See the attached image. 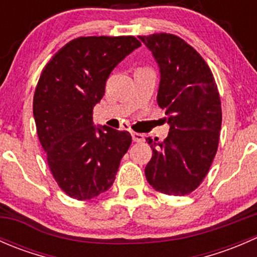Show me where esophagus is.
I'll return each mask as SVG.
<instances>
[{
  "instance_id": "obj_1",
  "label": "esophagus",
  "mask_w": 257,
  "mask_h": 257,
  "mask_svg": "<svg viewBox=\"0 0 257 257\" xmlns=\"http://www.w3.org/2000/svg\"><path fill=\"white\" fill-rule=\"evenodd\" d=\"M132 137H133V141L137 142V143H142V142H144L143 134L136 133V132H133V133H132Z\"/></svg>"
}]
</instances>
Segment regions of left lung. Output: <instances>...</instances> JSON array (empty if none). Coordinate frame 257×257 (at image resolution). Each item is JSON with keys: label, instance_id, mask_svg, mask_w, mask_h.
<instances>
[{"label": "left lung", "instance_id": "obj_1", "mask_svg": "<svg viewBox=\"0 0 257 257\" xmlns=\"http://www.w3.org/2000/svg\"><path fill=\"white\" fill-rule=\"evenodd\" d=\"M139 38L159 64L157 100L170 124L164 141L147 138L153 155L145 177L160 193L186 195L203 183L219 147L222 115L217 85L203 57L183 38L172 33Z\"/></svg>", "mask_w": 257, "mask_h": 257}]
</instances>
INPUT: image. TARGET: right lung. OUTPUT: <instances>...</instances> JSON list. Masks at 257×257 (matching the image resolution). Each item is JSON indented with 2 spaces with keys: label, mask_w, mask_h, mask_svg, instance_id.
I'll return each mask as SVG.
<instances>
[{
  "label": "right lung",
  "mask_w": 257,
  "mask_h": 257,
  "mask_svg": "<svg viewBox=\"0 0 257 257\" xmlns=\"http://www.w3.org/2000/svg\"><path fill=\"white\" fill-rule=\"evenodd\" d=\"M142 43L134 36H90L69 41L41 73L33 116L49 170L76 200H89L113 185L132 144L126 131L93 124L114 67Z\"/></svg>",
  "instance_id": "1"
}]
</instances>
